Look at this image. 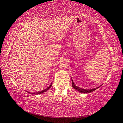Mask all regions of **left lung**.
I'll list each match as a JSON object with an SVG mask.
<instances>
[{"label": "left lung", "mask_w": 123, "mask_h": 123, "mask_svg": "<svg viewBox=\"0 0 123 123\" xmlns=\"http://www.w3.org/2000/svg\"><path fill=\"white\" fill-rule=\"evenodd\" d=\"M72 86L73 88H74V89L78 90V91H79L80 92H82V93H90V92H92V91H95V90H96L97 89H98L99 87H97L96 88H93V89H82V88H81L79 87H77V86H75L74 83V81H73V80L72 79Z\"/></svg>", "instance_id": "1"}]
</instances>
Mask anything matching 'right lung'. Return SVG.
Listing matches in <instances>:
<instances>
[{
	"label": "right lung",
	"mask_w": 123,
	"mask_h": 123,
	"mask_svg": "<svg viewBox=\"0 0 123 123\" xmlns=\"http://www.w3.org/2000/svg\"><path fill=\"white\" fill-rule=\"evenodd\" d=\"M52 85V83H51V85L49 86V87H48L46 89H44V90H42V91H40V92H36V93H34V92H28L29 93H30V94H33V95H38V94H41V93H43V92H46V91H48V90L51 87Z\"/></svg>",
	"instance_id": "right-lung-1"
}]
</instances>
